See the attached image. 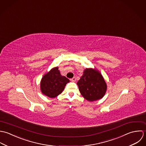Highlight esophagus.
Returning <instances> with one entry per match:
<instances>
[{
	"instance_id": "34e87169",
	"label": "esophagus",
	"mask_w": 146,
	"mask_h": 146,
	"mask_svg": "<svg viewBox=\"0 0 146 146\" xmlns=\"http://www.w3.org/2000/svg\"><path fill=\"white\" fill-rule=\"evenodd\" d=\"M70 80L72 81V82H75L76 81V78L74 77L73 78H72V79H70Z\"/></svg>"
}]
</instances>
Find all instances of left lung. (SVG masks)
Wrapping results in <instances>:
<instances>
[{
  "instance_id": "8db88e82",
  "label": "left lung",
  "mask_w": 146,
  "mask_h": 146,
  "mask_svg": "<svg viewBox=\"0 0 146 146\" xmlns=\"http://www.w3.org/2000/svg\"><path fill=\"white\" fill-rule=\"evenodd\" d=\"M77 85L83 97L90 102L102 99L107 90V84L101 73L92 68H87L84 71Z\"/></svg>"
}]
</instances>
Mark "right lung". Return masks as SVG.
Returning a JSON list of instances; mask_svg holds the SVG:
<instances>
[{
  "instance_id": "add662e5",
  "label": "right lung",
  "mask_w": 146,
  "mask_h": 146,
  "mask_svg": "<svg viewBox=\"0 0 146 146\" xmlns=\"http://www.w3.org/2000/svg\"><path fill=\"white\" fill-rule=\"evenodd\" d=\"M58 69V67L52 68L43 76L40 81L42 92L51 98H55L60 94L66 84L69 82V79L61 75Z\"/></svg>"
}]
</instances>
